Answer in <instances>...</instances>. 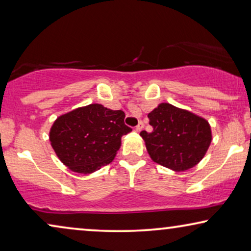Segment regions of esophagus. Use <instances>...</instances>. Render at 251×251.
<instances>
[{
    "mask_svg": "<svg viewBox=\"0 0 251 251\" xmlns=\"http://www.w3.org/2000/svg\"><path fill=\"white\" fill-rule=\"evenodd\" d=\"M143 129H144V123H143V122H139L138 126H136V131H137V132H140Z\"/></svg>",
    "mask_w": 251,
    "mask_h": 251,
    "instance_id": "34e87169",
    "label": "esophagus"
}]
</instances>
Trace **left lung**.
Instances as JSON below:
<instances>
[{
  "label": "left lung",
  "instance_id": "8db88e82",
  "mask_svg": "<svg viewBox=\"0 0 251 251\" xmlns=\"http://www.w3.org/2000/svg\"><path fill=\"white\" fill-rule=\"evenodd\" d=\"M152 132L142 131L147 153L155 163L181 173L203 159L212 140L211 126L202 116L161 102L149 113Z\"/></svg>",
  "mask_w": 251,
  "mask_h": 251
}]
</instances>
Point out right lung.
<instances>
[{
  "label": "right lung",
  "instance_id": "right-lung-1",
  "mask_svg": "<svg viewBox=\"0 0 251 251\" xmlns=\"http://www.w3.org/2000/svg\"><path fill=\"white\" fill-rule=\"evenodd\" d=\"M123 111L90 104L58 116L49 132L51 146L61 162L77 174H92L111 163L121 138L131 131Z\"/></svg>",
  "mask_w": 251,
  "mask_h": 251
}]
</instances>
